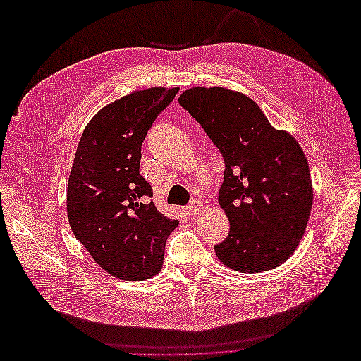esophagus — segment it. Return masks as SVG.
<instances>
[{
  "instance_id": "esophagus-1",
  "label": "esophagus",
  "mask_w": 361,
  "mask_h": 361,
  "mask_svg": "<svg viewBox=\"0 0 361 361\" xmlns=\"http://www.w3.org/2000/svg\"><path fill=\"white\" fill-rule=\"evenodd\" d=\"M202 207H203L202 202H199V200H191V203H190L188 207H187V214H188L190 216H195V215H197V214L202 211Z\"/></svg>"
}]
</instances>
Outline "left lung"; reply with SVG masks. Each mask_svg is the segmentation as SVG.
<instances>
[{
    "instance_id": "left-lung-1",
    "label": "left lung",
    "mask_w": 361,
    "mask_h": 361,
    "mask_svg": "<svg viewBox=\"0 0 361 361\" xmlns=\"http://www.w3.org/2000/svg\"><path fill=\"white\" fill-rule=\"evenodd\" d=\"M179 104L224 159L218 202L231 231L214 247L218 259L250 274L281 265L298 247L313 202L309 164L297 140L272 128L253 99L223 87H194Z\"/></svg>"
}]
</instances>
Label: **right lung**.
<instances>
[{
  "mask_svg": "<svg viewBox=\"0 0 361 361\" xmlns=\"http://www.w3.org/2000/svg\"><path fill=\"white\" fill-rule=\"evenodd\" d=\"M179 89L138 90L97 113L76 147L68 183V218L96 264L123 280H145L162 267L179 221L161 214L140 174L141 145Z\"/></svg>",
  "mask_w": 361,
  "mask_h": 361,
  "instance_id": "obj_1",
  "label": "right lung"
}]
</instances>
